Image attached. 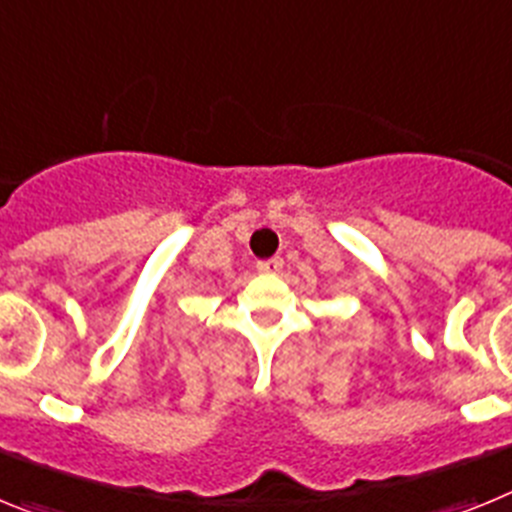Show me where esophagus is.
Returning <instances> with one entry per match:
<instances>
[{"mask_svg": "<svg viewBox=\"0 0 512 512\" xmlns=\"http://www.w3.org/2000/svg\"><path fill=\"white\" fill-rule=\"evenodd\" d=\"M282 266H284V261L279 259V256H274V259L259 261V264H256V269L264 271V274H279V271H282Z\"/></svg>", "mask_w": 512, "mask_h": 512, "instance_id": "34e87169", "label": "esophagus"}]
</instances>
